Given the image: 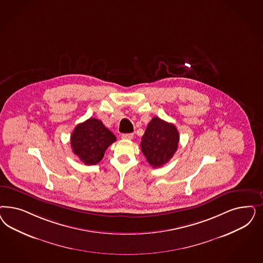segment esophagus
Masks as SVG:
<instances>
[{"label":"esophagus","mask_w":263,"mask_h":263,"mask_svg":"<svg viewBox=\"0 0 263 263\" xmlns=\"http://www.w3.org/2000/svg\"><path fill=\"white\" fill-rule=\"evenodd\" d=\"M122 138L127 139V140H132L134 138V135L133 134H124V135H122Z\"/></svg>","instance_id":"esophagus-1"}]
</instances>
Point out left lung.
Here are the masks:
<instances>
[{"instance_id": "1", "label": "left lung", "mask_w": 263, "mask_h": 263, "mask_svg": "<svg viewBox=\"0 0 263 263\" xmlns=\"http://www.w3.org/2000/svg\"><path fill=\"white\" fill-rule=\"evenodd\" d=\"M179 133L173 124L154 117L146 127L141 140V151L153 167H161L177 151Z\"/></svg>"}]
</instances>
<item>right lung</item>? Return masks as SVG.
<instances>
[{
    "instance_id": "add662e5",
    "label": "right lung",
    "mask_w": 263,
    "mask_h": 263,
    "mask_svg": "<svg viewBox=\"0 0 263 263\" xmlns=\"http://www.w3.org/2000/svg\"><path fill=\"white\" fill-rule=\"evenodd\" d=\"M116 141L114 136L101 120L90 118L78 124L70 136L72 152L87 165L102 161L105 150Z\"/></svg>"
}]
</instances>
